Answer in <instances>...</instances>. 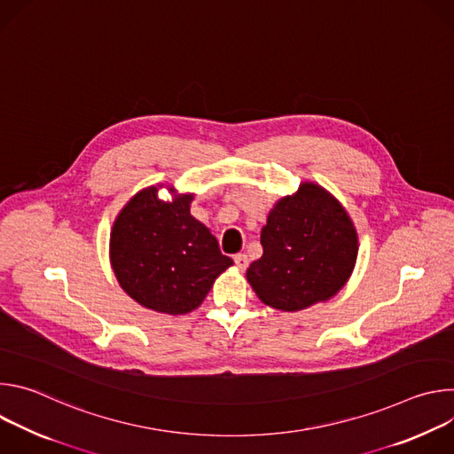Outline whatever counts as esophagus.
Wrapping results in <instances>:
<instances>
[{
	"instance_id": "34e87169",
	"label": "esophagus",
	"mask_w": 454,
	"mask_h": 454,
	"mask_svg": "<svg viewBox=\"0 0 454 454\" xmlns=\"http://www.w3.org/2000/svg\"><path fill=\"white\" fill-rule=\"evenodd\" d=\"M233 262H235V266H237L240 271H244V270L249 266V261H247V256H246L244 253L235 254V256H233Z\"/></svg>"
}]
</instances>
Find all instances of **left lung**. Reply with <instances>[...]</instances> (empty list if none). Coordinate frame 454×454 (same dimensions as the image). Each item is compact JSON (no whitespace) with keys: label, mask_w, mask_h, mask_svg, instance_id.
Here are the masks:
<instances>
[{"label":"left lung","mask_w":454,"mask_h":454,"mask_svg":"<svg viewBox=\"0 0 454 454\" xmlns=\"http://www.w3.org/2000/svg\"><path fill=\"white\" fill-rule=\"evenodd\" d=\"M261 244L264 253L246 278L261 301L286 312L338 294L357 258V231L347 210L309 181L273 207Z\"/></svg>","instance_id":"obj_1"}]
</instances>
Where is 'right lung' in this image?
Listing matches in <instances>:
<instances>
[{
	"mask_svg": "<svg viewBox=\"0 0 454 454\" xmlns=\"http://www.w3.org/2000/svg\"><path fill=\"white\" fill-rule=\"evenodd\" d=\"M160 188L140 190L118 214L109 239L111 268L120 287L140 305L186 314L203 303L233 261L221 253L210 230L190 215L193 193L163 201Z\"/></svg>",
	"mask_w": 454,
	"mask_h": 454,
	"instance_id": "add662e5",
	"label": "right lung"
}]
</instances>
